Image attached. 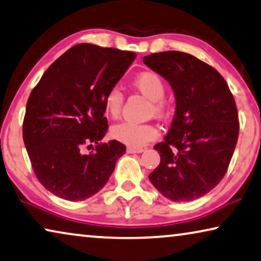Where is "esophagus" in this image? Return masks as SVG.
<instances>
[{"label": "esophagus", "instance_id": "esophagus-1", "mask_svg": "<svg viewBox=\"0 0 261 261\" xmlns=\"http://www.w3.org/2000/svg\"><path fill=\"white\" fill-rule=\"evenodd\" d=\"M143 151H144V149H142V147H131V146H129L126 149L127 153H142Z\"/></svg>", "mask_w": 261, "mask_h": 261}]
</instances>
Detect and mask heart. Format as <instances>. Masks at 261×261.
Segmentation results:
<instances>
[{
  "label": "heart",
  "mask_w": 261,
  "mask_h": 261,
  "mask_svg": "<svg viewBox=\"0 0 261 261\" xmlns=\"http://www.w3.org/2000/svg\"><path fill=\"white\" fill-rule=\"evenodd\" d=\"M137 90L151 100L150 112L155 116H163L168 110L164 100L165 83L155 72L145 71L139 73L132 82ZM123 92L118 87L111 88L104 97V110L112 118L118 117L123 107ZM112 138L117 139L131 147H142L153 141L158 131L151 124H137L132 122H120L111 127Z\"/></svg>",
  "instance_id": "heart-1"
}]
</instances>
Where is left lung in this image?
<instances>
[{
	"instance_id": "obj_1",
	"label": "left lung",
	"mask_w": 261,
	"mask_h": 261,
	"mask_svg": "<svg viewBox=\"0 0 261 261\" xmlns=\"http://www.w3.org/2000/svg\"><path fill=\"white\" fill-rule=\"evenodd\" d=\"M143 62L169 82L177 100L170 131L153 146L161 163L149 179L170 200L198 199L230 165L239 135L236 100L224 77L190 54H151Z\"/></svg>"
}]
</instances>
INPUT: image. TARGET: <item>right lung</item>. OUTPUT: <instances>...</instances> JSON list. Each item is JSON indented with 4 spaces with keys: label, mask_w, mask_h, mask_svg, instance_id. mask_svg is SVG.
Here are the masks:
<instances>
[{
    "label": "right lung",
    "mask_w": 261,
    "mask_h": 261,
    "mask_svg": "<svg viewBox=\"0 0 261 261\" xmlns=\"http://www.w3.org/2000/svg\"><path fill=\"white\" fill-rule=\"evenodd\" d=\"M136 54L81 43L45 70L31 91L23 141L35 176L48 191L79 201L104 188L126 147L100 143L108 130L104 97L122 79ZM93 151L85 155L84 147Z\"/></svg>",
    "instance_id": "obj_1"
}]
</instances>
